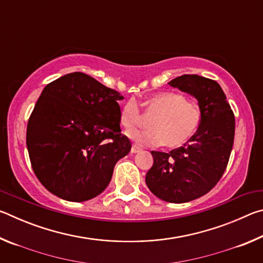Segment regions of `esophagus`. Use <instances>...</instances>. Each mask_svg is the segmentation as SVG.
I'll return each mask as SVG.
<instances>
[{"instance_id":"obj_1","label":"esophagus","mask_w":263,"mask_h":263,"mask_svg":"<svg viewBox=\"0 0 263 263\" xmlns=\"http://www.w3.org/2000/svg\"><path fill=\"white\" fill-rule=\"evenodd\" d=\"M140 151H141V148L138 147L137 145H133L132 147H131V153H133V154H135V153H139Z\"/></svg>"}]
</instances>
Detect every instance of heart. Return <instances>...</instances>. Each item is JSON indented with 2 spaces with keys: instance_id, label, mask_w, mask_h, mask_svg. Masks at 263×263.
Returning <instances> with one entry per match:
<instances>
[{
  "instance_id": "obj_1",
  "label": "heart",
  "mask_w": 263,
  "mask_h": 263,
  "mask_svg": "<svg viewBox=\"0 0 263 263\" xmlns=\"http://www.w3.org/2000/svg\"><path fill=\"white\" fill-rule=\"evenodd\" d=\"M145 114L153 115L148 121L149 128L128 133L138 145L177 148L188 142L197 132L202 121L199 106L183 95L173 91H161L141 102ZM142 119L140 105L135 99L122 106L119 122L126 131L135 130Z\"/></svg>"
}]
</instances>
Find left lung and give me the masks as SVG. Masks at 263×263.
I'll return each instance as SVG.
<instances>
[{"instance_id":"left-lung-1","label":"left lung","mask_w":263,"mask_h":263,"mask_svg":"<svg viewBox=\"0 0 263 263\" xmlns=\"http://www.w3.org/2000/svg\"><path fill=\"white\" fill-rule=\"evenodd\" d=\"M198 101L202 121L196 135L169 153L152 151L146 184L162 201L185 203L208 194L224 174L232 151L235 119L215 80L185 74L168 82Z\"/></svg>"}]
</instances>
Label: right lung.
Wrapping results in <instances>:
<instances>
[{
  "mask_svg": "<svg viewBox=\"0 0 263 263\" xmlns=\"http://www.w3.org/2000/svg\"><path fill=\"white\" fill-rule=\"evenodd\" d=\"M123 99L80 72L44 88L29 118L26 146L35 176L50 193L83 202L108 186L116 162L131 151L119 126Z\"/></svg>",
  "mask_w": 263,
  "mask_h": 263,
  "instance_id": "obj_1",
  "label": "right lung"
}]
</instances>
